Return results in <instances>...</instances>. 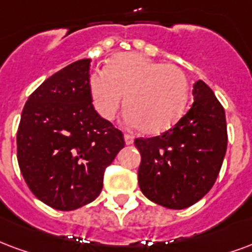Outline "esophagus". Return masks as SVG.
<instances>
[{"label":"esophagus","mask_w":252,"mask_h":252,"mask_svg":"<svg viewBox=\"0 0 252 252\" xmlns=\"http://www.w3.org/2000/svg\"><path fill=\"white\" fill-rule=\"evenodd\" d=\"M124 141H126V145L133 144V136L131 135H124Z\"/></svg>","instance_id":"1"}]
</instances>
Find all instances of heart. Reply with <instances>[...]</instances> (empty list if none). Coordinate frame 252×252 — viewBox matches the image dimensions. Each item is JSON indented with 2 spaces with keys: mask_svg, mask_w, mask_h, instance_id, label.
Masks as SVG:
<instances>
[{
  "mask_svg": "<svg viewBox=\"0 0 252 252\" xmlns=\"http://www.w3.org/2000/svg\"><path fill=\"white\" fill-rule=\"evenodd\" d=\"M188 79L173 64H160L137 53H120L89 77V92L98 115L112 120L124 100L126 121L145 133H160L182 117ZM126 97H124V94Z\"/></svg>",
  "mask_w": 252,
  "mask_h": 252,
  "instance_id": "b5f03b06",
  "label": "heart"
}]
</instances>
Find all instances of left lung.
<instances>
[{
    "instance_id": "obj_1",
    "label": "left lung",
    "mask_w": 252,
    "mask_h": 252,
    "mask_svg": "<svg viewBox=\"0 0 252 252\" xmlns=\"http://www.w3.org/2000/svg\"><path fill=\"white\" fill-rule=\"evenodd\" d=\"M193 102L180 120L155 137H139V187L151 202L183 210L212 188L227 150L225 113L211 88L193 84Z\"/></svg>"
}]
</instances>
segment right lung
<instances>
[{"label":"right lung","mask_w":252,"mask_h":252,"mask_svg":"<svg viewBox=\"0 0 252 252\" xmlns=\"http://www.w3.org/2000/svg\"><path fill=\"white\" fill-rule=\"evenodd\" d=\"M91 60L65 66L32 93L17 131V160L37 199L60 211L93 202L104 172L124 147L89 92Z\"/></svg>","instance_id":"obj_1"}]
</instances>
